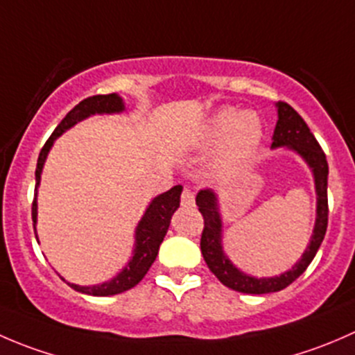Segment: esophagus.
I'll list each match as a JSON object with an SVG mask.
<instances>
[{
	"label": "esophagus",
	"instance_id": "obj_1",
	"mask_svg": "<svg viewBox=\"0 0 355 355\" xmlns=\"http://www.w3.org/2000/svg\"><path fill=\"white\" fill-rule=\"evenodd\" d=\"M182 206H194V192L189 191V189H184V192H182Z\"/></svg>",
	"mask_w": 355,
	"mask_h": 355
}]
</instances>
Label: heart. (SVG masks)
Segmentation results:
<instances>
[{
  "instance_id": "obj_1",
  "label": "heart",
  "mask_w": 355,
  "mask_h": 355,
  "mask_svg": "<svg viewBox=\"0 0 355 355\" xmlns=\"http://www.w3.org/2000/svg\"><path fill=\"white\" fill-rule=\"evenodd\" d=\"M223 137L213 156V168L230 171L242 166L256 155L263 139V127L254 113H239L235 108H223L211 118L206 128L207 141Z\"/></svg>"
}]
</instances>
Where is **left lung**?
Returning a JSON list of instances; mask_svg holds the SVG:
<instances>
[{"instance_id":"obj_1","label":"left lung","mask_w":355,"mask_h":355,"mask_svg":"<svg viewBox=\"0 0 355 355\" xmlns=\"http://www.w3.org/2000/svg\"><path fill=\"white\" fill-rule=\"evenodd\" d=\"M278 121L275 127L271 149L287 148L299 155L304 163L313 171L314 189H316V221H314L313 235L300 259L290 268L288 271L275 277L256 278L239 270L230 257L223 250V221H221L220 202L218 194L213 189H202L198 192L196 204L199 206L200 214L204 218V230L200 235V252L207 268L214 273V277L227 285L228 288L237 290L242 293H271L288 287L300 275L306 271L311 261L316 256L328 227V163L323 149L318 144L316 137L309 130L306 121L299 113L287 105L277 103Z\"/></svg>"}]
</instances>
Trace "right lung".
I'll list each match as a JSON object with an SVG mask.
<instances>
[{
    "label": "right lung",
    "instance_id": "1",
    "mask_svg": "<svg viewBox=\"0 0 355 355\" xmlns=\"http://www.w3.org/2000/svg\"><path fill=\"white\" fill-rule=\"evenodd\" d=\"M121 111H125V105L123 99L118 94L92 96V98H87L84 99V101L78 103L71 111H68L67 116L63 118V120L60 121L58 127L55 128L51 137L46 141L44 148L39 153L37 168H35V198L34 202H32V221H34L35 239H37V230H35V223H37V187L39 184H41V173L42 168H44L46 157H48L56 139L62 134H65L68 128H71L73 125H77L78 121L85 120V118L92 116V114H114L121 113ZM180 194L182 185H175L173 189L156 196V198L149 202V206L146 207V213L142 214L141 221H139L137 227H135V244L134 250H132V257L128 259V263L125 264V268L116 275V277L105 282V284L89 285V287H85V285L70 284L65 278H62V280L67 282V284L73 290H77V292L96 297L116 295V293H121L125 292V290L135 287V285L146 277V273L149 271L151 264L155 263L161 242H163L164 235H166L168 228H170L171 216H173V213L178 209V206H180Z\"/></svg>",
    "mask_w": 355,
    "mask_h": 355
}]
</instances>
